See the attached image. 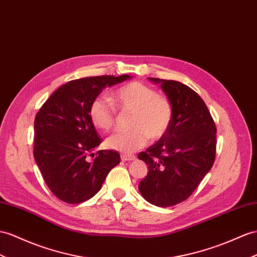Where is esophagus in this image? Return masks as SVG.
<instances>
[{
  "label": "esophagus",
  "mask_w": 257,
  "mask_h": 257,
  "mask_svg": "<svg viewBox=\"0 0 257 257\" xmlns=\"http://www.w3.org/2000/svg\"><path fill=\"white\" fill-rule=\"evenodd\" d=\"M136 156L133 154H121V161H135Z\"/></svg>",
  "instance_id": "obj_1"
}]
</instances>
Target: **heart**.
I'll use <instances>...</instances> for the list:
<instances>
[{"mask_svg":"<svg viewBox=\"0 0 257 257\" xmlns=\"http://www.w3.org/2000/svg\"><path fill=\"white\" fill-rule=\"evenodd\" d=\"M111 100L122 111H133L127 133H117L106 139V146L111 150L131 153L143 148L149 137L159 140L167 134L174 118V106L169 98L157 93L150 85L131 81L115 90ZM89 114L93 126L102 131L114 129L117 114L112 103L106 97L97 96L90 105Z\"/></svg>","mask_w":257,"mask_h":257,"instance_id":"obj_1","label":"heart"}]
</instances>
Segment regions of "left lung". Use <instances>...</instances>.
Returning a JSON list of instances; mask_svg holds the SVG:
<instances>
[{
    "label": "left lung",
    "mask_w": 257,
    "mask_h": 257,
    "mask_svg": "<svg viewBox=\"0 0 257 257\" xmlns=\"http://www.w3.org/2000/svg\"><path fill=\"white\" fill-rule=\"evenodd\" d=\"M160 83L173 103L167 134L138 155L149 166L139 183L142 196L160 207L174 206L193 193L212 168L216 156V124L206 104L188 85L149 78Z\"/></svg>",
    "instance_id": "8db88e82"
}]
</instances>
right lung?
Segmentation results:
<instances>
[{"instance_id": "right-lung-1", "label": "right lung", "mask_w": 257, "mask_h": 257, "mask_svg": "<svg viewBox=\"0 0 257 257\" xmlns=\"http://www.w3.org/2000/svg\"><path fill=\"white\" fill-rule=\"evenodd\" d=\"M129 75L97 76L68 81L54 91L35 118L34 156L43 179L58 199L82 203L94 196L120 162L113 150H93L103 141L91 121L92 101L105 87Z\"/></svg>"}]
</instances>
